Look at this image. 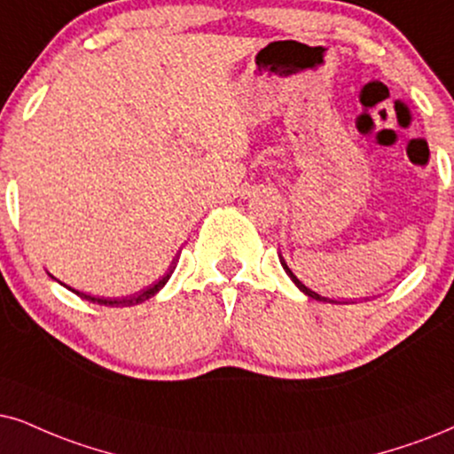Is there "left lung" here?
Returning a JSON list of instances; mask_svg holds the SVG:
<instances>
[{"instance_id": "obj_1", "label": "left lung", "mask_w": 454, "mask_h": 454, "mask_svg": "<svg viewBox=\"0 0 454 454\" xmlns=\"http://www.w3.org/2000/svg\"><path fill=\"white\" fill-rule=\"evenodd\" d=\"M280 263H283L285 272H286V274H289V277H291V280H294V283H295L297 286H300V289H301V291H303V294H306L308 297H312V300H318V301H333V300H326V297H320L318 294H314V291H312V289H308V286H306V285H303V283H300V280H297V277H295V274H294V272H291V270H289V266H286V263H285L283 260H280Z\"/></svg>"}]
</instances>
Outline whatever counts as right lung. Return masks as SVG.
<instances>
[{
	"mask_svg": "<svg viewBox=\"0 0 454 454\" xmlns=\"http://www.w3.org/2000/svg\"><path fill=\"white\" fill-rule=\"evenodd\" d=\"M174 263H176V260H174ZM174 268L176 266H171L169 268V272L165 274V277H160L157 283L154 285H151V286H146V289H142V291H137V294H134V295H129V297H123V300H102V297H91V295H85V294H79V291H74V289H71V286H67L68 291H73L74 295H79L82 297V300H88V301H91V303H100V306H111V308H123V306H136V303H142V301H146V300H151V297L157 294V291H160L165 286V283H168L169 280V277H171V272H174ZM62 285V283H60Z\"/></svg>",
	"mask_w": 454,
	"mask_h": 454,
	"instance_id": "1",
	"label": "right lung"
}]
</instances>
